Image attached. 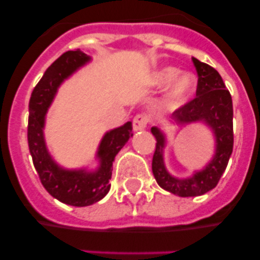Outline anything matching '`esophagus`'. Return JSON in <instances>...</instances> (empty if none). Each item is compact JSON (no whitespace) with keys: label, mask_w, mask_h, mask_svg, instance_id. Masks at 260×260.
Returning <instances> with one entry per match:
<instances>
[{"label":"esophagus","mask_w":260,"mask_h":260,"mask_svg":"<svg viewBox=\"0 0 260 260\" xmlns=\"http://www.w3.org/2000/svg\"><path fill=\"white\" fill-rule=\"evenodd\" d=\"M147 123H148V117L145 113H140L133 118V129L135 131H141L145 129L147 127Z\"/></svg>","instance_id":"obj_1"}]
</instances>
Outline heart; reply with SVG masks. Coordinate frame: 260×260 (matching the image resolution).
I'll return each instance as SVG.
<instances>
[{"mask_svg":"<svg viewBox=\"0 0 260 260\" xmlns=\"http://www.w3.org/2000/svg\"><path fill=\"white\" fill-rule=\"evenodd\" d=\"M177 74H179V70L175 68H165L154 75L153 79V83L158 86L167 85L172 80H174L169 91V99L172 103L182 101L195 86V78L192 75L188 73H182L180 75Z\"/></svg>","mask_w":260,"mask_h":260,"instance_id":"b5f03b06","label":"heart"}]
</instances>
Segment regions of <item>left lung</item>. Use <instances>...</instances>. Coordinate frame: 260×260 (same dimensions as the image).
<instances>
[{"instance_id":"left-lung-1","label":"left lung","mask_w":260,"mask_h":260,"mask_svg":"<svg viewBox=\"0 0 260 260\" xmlns=\"http://www.w3.org/2000/svg\"><path fill=\"white\" fill-rule=\"evenodd\" d=\"M192 61L199 77L196 96L175 111L174 119L182 124L204 122L211 127L216 140V152L212 161L190 179H175L164 165V147L166 143L164 133L157 127L151 129L157 141L152 158L154 179L164 190L181 198L200 196L212 190L226 169L234 146L232 95L214 68L196 57H192Z\"/></svg>"}]
</instances>
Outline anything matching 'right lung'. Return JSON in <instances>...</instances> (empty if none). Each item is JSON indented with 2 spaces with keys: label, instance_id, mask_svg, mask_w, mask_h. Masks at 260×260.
Segmentation results:
<instances>
[{
  "label": "right lung",
  "instance_id": "obj_1",
  "mask_svg": "<svg viewBox=\"0 0 260 260\" xmlns=\"http://www.w3.org/2000/svg\"><path fill=\"white\" fill-rule=\"evenodd\" d=\"M89 60L90 57L79 49L64 52L46 69L34 88L28 103L27 142L34 166L50 195L72 206H89L108 193L115 154L133 136L132 122H127L107 133L96 154L101 159V166L94 172L60 169L50 157L43 133L46 111L54 99L57 86Z\"/></svg>",
  "mask_w": 260,
  "mask_h": 260
}]
</instances>
